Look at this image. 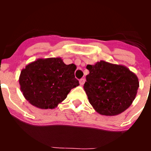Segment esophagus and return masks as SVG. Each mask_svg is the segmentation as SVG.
Listing matches in <instances>:
<instances>
[{"mask_svg": "<svg viewBox=\"0 0 151 151\" xmlns=\"http://www.w3.org/2000/svg\"><path fill=\"white\" fill-rule=\"evenodd\" d=\"M85 78H81V79L79 80V84L81 85H83L84 83H85Z\"/></svg>", "mask_w": 151, "mask_h": 151, "instance_id": "34e87169", "label": "esophagus"}]
</instances>
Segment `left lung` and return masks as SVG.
I'll list each match as a JSON object with an SVG mask.
<instances>
[{
    "instance_id": "8db88e82",
    "label": "left lung",
    "mask_w": 151,
    "mask_h": 151,
    "mask_svg": "<svg viewBox=\"0 0 151 151\" xmlns=\"http://www.w3.org/2000/svg\"><path fill=\"white\" fill-rule=\"evenodd\" d=\"M89 74L84 85L86 94L96 112L116 116L127 110L139 87L138 76L123 65L104 60L88 65Z\"/></svg>"
}]
</instances>
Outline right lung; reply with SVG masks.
Instances as JSON below:
<instances>
[{"mask_svg": "<svg viewBox=\"0 0 151 151\" xmlns=\"http://www.w3.org/2000/svg\"><path fill=\"white\" fill-rule=\"evenodd\" d=\"M76 66L66 65L60 57L38 58L22 69L20 90L31 104L41 110L54 109L79 85L75 78Z\"/></svg>", "mask_w": 151, "mask_h": 151, "instance_id": "right-lung-1", "label": "right lung"}]
</instances>
